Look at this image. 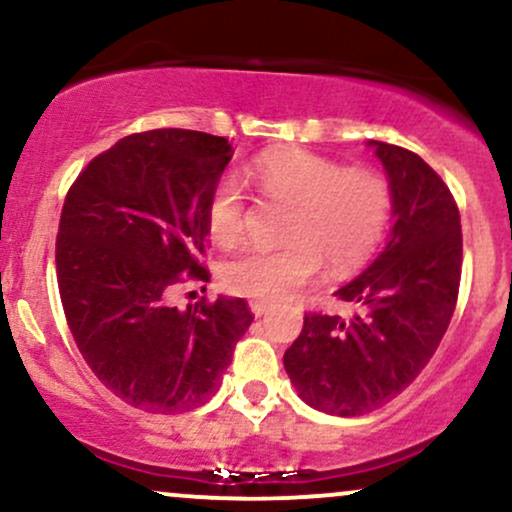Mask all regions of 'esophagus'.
Instances as JSON below:
<instances>
[{"instance_id":"34e87169","label":"esophagus","mask_w":512,"mask_h":512,"mask_svg":"<svg viewBox=\"0 0 512 512\" xmlns=\"http://www.w3.org/2000/svg\"><path fill=\"white\" fill-rule=\"evenodd\" d=\"M269 308H272V305L264 303V301H252V303H250V310H252V315H255V317L267 315Z\"/></svg>"}]
</instances>
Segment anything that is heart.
Segmentation results:
<instances>
[{"label":"heart","mask_w":512,"mask_h":512,"mask_svg":"<svg viewBox=\"0 0 512 512\" xmlns=\"http://www.w3.org/2000/svg\"><path fill=\"white\" fill-rule=\"evenodd\" d=\"M262 195L293 209L284 248L240 250L223 264L226 289L255 301L276 303L310 284L322 264L349 272L378 248L392 211L390 187L368 168H342L337 161L303 149L264 154L252 168ZM211 238L236 245L245 233V195L226 175L207 204Z\"/></svg>","instance_id":"obj_1"}]
</instances>
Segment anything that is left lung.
<instances>
[{"mask_svg":"<svg viewBox=\"0 0 512 512\" xmlns=\"http://www.w3.org/2000/svg\"><path fill=\"white\" fill-rule=\"evenodd\" d=\"M368 146L387 173L395 226L383 252L334 291L354 315H305L284 354L298 397L332 416L368 414L414 383L448 330L460 289V211L445 182L402 146Z\"/></svg>","mask_w":512,"mask_h":512,"instance_id":"8db88e82","label":"left lung"}]
</instances>
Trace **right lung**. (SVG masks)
<instances>
[{
    "label": "right lung",
    "mask_w": 512,
    "mask_h": 512,
    "mask_svg": "<svg viewBox=\"0 0 512 512\" xmlns=\"http://www.w3.org/2000/svg\"><path fill=\"white\" fill-rule=\"evenodd\" d=\"M228 139L192 129L129 134L69 190L57 236L67 325L96 378L132 407H202L252 313L243 298L178 308L185 279L209 281L207 204Z\"/></svg>",
    "instance_id": "right-lung-1"
}]
</instances>
